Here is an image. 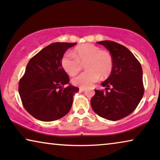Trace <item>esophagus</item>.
<instances>
[{
  "label": "esophagus",
  "mask_w": 160,
  "mask_h": 160,
  "mask_svg": "<svg viewBox=\"0 0 160 160\" xmlns=\"http://www.w3.org/2000/svg\"><path fill=\"white\" fill-rule=\"evenodd\" d=\"M79 91H80V92H83L85 91V88H80Z\"/></svg>",
  "instance_id": "34e87169"
}]
</instances>
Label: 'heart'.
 Instances as JSON below:
<instances>
[{
	"mask_svg": "<svg viewBox=\"0 0 160 160\" xmlns=\"http://www.w3.org/2000/svg\"><path fill=\"white\" fill-rule=\"evenodd\" d=\"M74 55L71 53H64L61 60L64 70L70 76H74L85 64L86 71L72 79V83L80 88H88L102 78L109 77L113 68V59L110 53L102 51L101 48L91 43L80 45L74 49Z\"/></svg>",
	"mask_w": 160,
	"mask_h": 160,
	"instance_id": "heart-1",
	"label": "heart"
}]
</instances>
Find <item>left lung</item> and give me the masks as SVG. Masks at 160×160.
Wrapping results in <instances>:
<instances>
[{"mask_svg": "<svg viewBox=\"0 0 160 160\" xmlns=\"http://www.w3.org/2000/svg\"><path fill=\"white\" fill-rule=\"evenodd\" d=\"M97 42L109 51L113 68L109 77L101 84L106 91L95 90L91 100L92 109L107 120H121L136 109L143 97L142 67L131 51L122 45L110 40Z\"/></svg>", "mask_w": 160, "mask_h": 160, "instance_id": "8db88e82", "label": "left lung"}]
</instances>
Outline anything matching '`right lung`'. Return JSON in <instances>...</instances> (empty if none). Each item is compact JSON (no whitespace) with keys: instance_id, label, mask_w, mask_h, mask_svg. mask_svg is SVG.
Segmentation results:
<instances>
[{"instance_id":"obj_1","label":"right lung","mask_w":160,"mask_h":160,"mask_svg":"<svg viewBox=\"0 0 160 160\" xmlns=\"http://www.w3.org/2000/svg\"><path fill=\"white\" fill-rule=\"evenodd\" d=\"M76 44L53 42L29 61L19 80V93L24 109L37 120H57L70 110L79 88L69 84L61 60L67 49ZM66 84L68 85L64 88Z\"/></svg>"}]
</instances>
